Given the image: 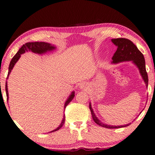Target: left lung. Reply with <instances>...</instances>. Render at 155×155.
Returning a JSON list of instances; mask_svg holds the SVG:
<instances>
[{
	"label": "left lung",
	"instance_id": "8db88e82",
	"mask_svg": "<svg viewBox=\"0 0 155 155\" xmlns=\"http://www.w3.org/2000/svg\"><path fill=\"white\" fill-rule=\"evenodd\" d=\"M111 41L114 43V45H115L117 47V51L112 58L113 63H118L120 62H124V61H133L134 64H136L137 67H138L142 78H143L144 82L146 83V87H148V78L146 69L145 59H144L143 55L142 54V53L137 49L135 45L131 40L128 39L120 38L112 39ZM89 108L93 120L96 124L102 126V127L108 128H118L129 126V124L117 126L106 125V124L101 122L97 118V117L95 115L91 104H89Z\"/></svg>",
	"mask_w": 155,
	"mask_h": 155
}]
</instances>
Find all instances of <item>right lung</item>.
<instances>
[{"mask_svg":"<svg viewBox=\"0 0 155 155\" xmlns=\"http://www.w3.org/2000/svg\"><path fill=\"white\" fill-rule=\"evenodd\" d=\"M54 49H55V47L52 46L51 45L49 44V43H47L45 42H35L25 43V44L22 45L21 48H20V49L18 50V51L17 52V54L14 55L13 58L12 59L11 62H10L9 67V71H8V74H7V79L8 78L9 73H11L12 68H13V67H14L15 64H16L17 61L18 60V59L20 58V55H21V54H24L25 51H31L34 52V53H36V54H43V53L47 52V51H51V50H54ZM5 91H6V95H7V100L8 101V97H9L8 95H8V91H7V81H6V84H5ZM74 96H75L74 92H72L71 95L69 96V97L68 98V100L65 102L64 109L66 108V106H67L68 104L71 102V101L73 100V97H74ZM64 119H65V117L64 116V118H63L62 123H61L60 126H58L56 129H55V130H54L53 131L50 132V133H52V132L58 130L60 128H62L63 124H64Z\"/></svg>","mask_w":155,"mask_h":155,"instance_id":"add662e5","label":"right lung"}]
</instances>
